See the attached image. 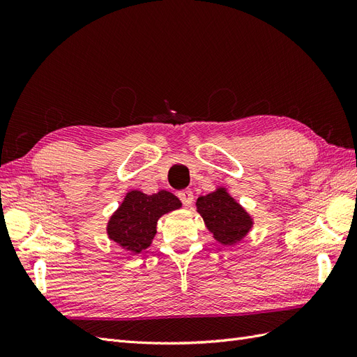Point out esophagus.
<instances>
[{
	"mask_svg": "<svg viewBox=\"0 0 357 357\" xmlns=\"http://www.w3.org/2000/svg\"><path fill=\"white\" fill-rule=\"evenodd\" d=\"M177 197L180 198V201L183 202V205H186V207H189V205H190L192 201H193V193H192V190H189V189L180 190V192L177 193Z\"/></svg>",
	"mask_w": 357,
	"mask_h": 357,
	"instance_id": "esophagus-1",
	"label": "esophagus"
}]
</instances>
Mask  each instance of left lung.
Instances as JSON below:
<instances>
[{"label":"left lung","mask_w":357,"mask_h":357,"mask_svg":"<svg viewBox=\"0 0 357 357\" xmlns=\"http://www.w3.org/2000/svg\"><path fill=\"white\" fill-rule=\"evenodd\" d=\"M197 207L214 238L222 244L240 241L252 228L248 214L223 189L199 197Z\"/></svg>","instance_id":"1"}]
</instances>
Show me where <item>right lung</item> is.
<instances>
[{"label":"right lung","mask_w":357,"mask_h":357,"mask_svg":"<svg viewBox=\"0 0 357 357\" xmlns=\"http://www.w3.org/2000/svg\"><path fill=\"white\" fill-rule=\"evenodd\" d=\"M181 207L178 198L167 190L146 195L138 190L129 192L109 222V236L125 250L139 253L152 243L156 222L162 214Z\"/></svg>","instance_id":"right-lung-1"}]
</instances>
